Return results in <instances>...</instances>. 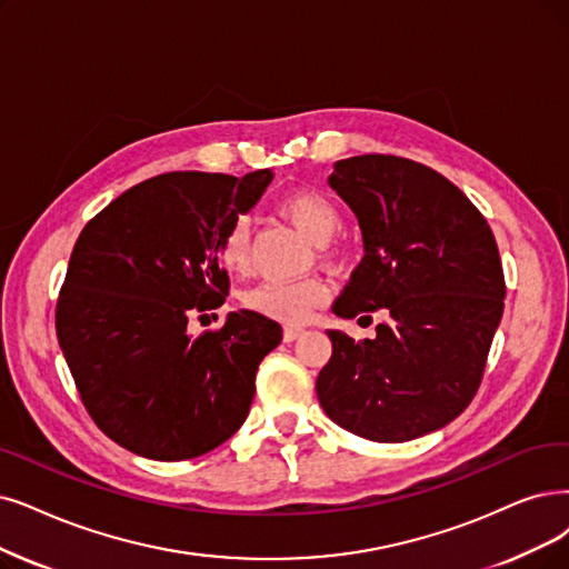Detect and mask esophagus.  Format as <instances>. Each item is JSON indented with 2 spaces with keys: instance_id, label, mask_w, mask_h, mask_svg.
<instances>
[{
  "instance_id": "34e87169",
  "label": "esophagus",
  "mask_w": 569,
  "mask_h": 569,
  "mask_svg": "<svg viewBox=\"0 0 569 569\" xmlns=\"http://www.w3.org/2000/svg\"><path fill=\"white\" fill-rule=\"evenodd\" d=\"M303 331H306L303 327H293V325L284 327V343H293V340L303 336Z\"/></svg>"
}]
</instances>
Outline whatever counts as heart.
<instances>
[{"instance_id": "b5f03b06", "label": "heart", "mask_w": 569, "mask_h": 569, "mask_svg": "<svg viewBox=\"0 0 569 569\" xmlns=\"http://www.w3.org/2000/svg\"><path fill=\"white\" fill-rule=\"evenodd\" d=\"M280 212L315 244H327L340 229V212L333 202L315 191H291L280 200ZM249 223L236 219L219 236V261L236 272L249 268ZM327 284L320 278L266 280L244 293V306L280 322H306L315 308L327 301Z\"/></svg>"}]
</instances>
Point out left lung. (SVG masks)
<instances>
[{
  "label": "left lung",
  "mask_w": 569,
  "mask_h": 569,
  "mask_svg": "<svg viewBox=\"0 0 569 569\" xmlns=\"http://www.w3.org/2000/svg\"><path fill=\"white\" fill-rule=\"evenodd\" d=\"M329 187L355 212L363 242L331 310L343 320L385 310L388 322L363 340L327 331L333 352L317 399L369 441L425 437L456 420L481 385L507 293L495 236L452 181L408 158L336 161Z\"/></svg>",
  "instance_id": "8db88e82"
}]
</instances>
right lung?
<instances>
[{
	"mask_svg": "<svg viewBox=\"0 0 569 569\" xmlns=\"http://www.w3.org/2000/svg\"><path fill=\"white\" fill-rule=\"evenodd\" d=\"M270 181L272 170L151 177L90 219L72 249L58 343L90 418L134 456L198 458L249 413L257 369L282 327L240 310L193 336L189 317L223 303L219 236Z\"/></svg>",
	"mask_w": 569,
	"mask_h": 569,
	"instance_id": "add662e5",
	"label": "right lung"
}]
</instances>
